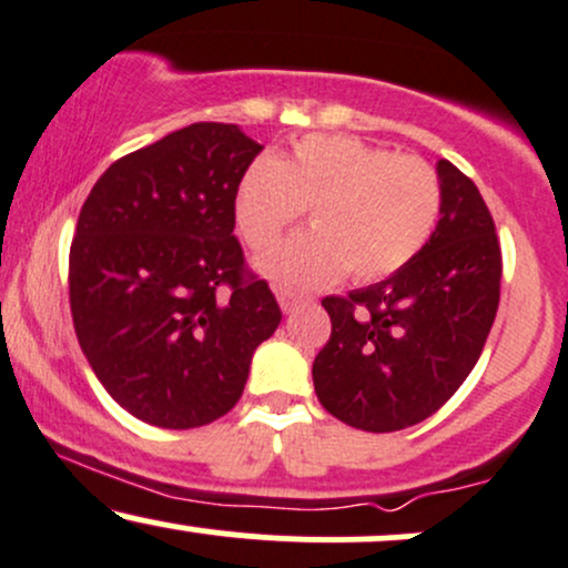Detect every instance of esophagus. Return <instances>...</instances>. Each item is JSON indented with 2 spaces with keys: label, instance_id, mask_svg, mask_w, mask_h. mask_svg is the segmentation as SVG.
Instances as JSON below:
<instances>
[{
  "label": "esophagus",
  "instance_id": "esophagus-1",
  "mask_svg": "<svg viewBox=\"0 0 568 568\" xmlns=\"http://www.w3.org/2000/svg\"><path fill=\"white\" fill-rule=\"evenodd\" d=\"M277 302H280V310H283L285 315H291L293 310H298V304H302V298L293 296L291 291H277Z\"/></svg>",
  "mask_w": 568,
  "mask_h": 568
}]
</instances>
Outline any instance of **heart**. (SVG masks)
<instances>
[{"mask_svg":"<svg viewBox=\"0 0 568 568\" xmlns=\"http://www.w3.org/2000/svg\"><path fill=\"white\" fill-rule=\"evenodd\" d=\"M310 213V232L258 256L256 270L285 291L349 277L382 280L425 247L440 216V181L425 160L355 135H304L291 152L262 158L234 189V224L266 247Z\"/></svg>","mask_w":568,"mask_h":568,"instance_id":"1","label":"heart"}]
</instances>
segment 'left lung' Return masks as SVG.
<instances>
[{
    "label": "left lung",
    "mask_w": 568,
    "mask_h": 568,
    "mask_svg": "<svg viewBox=\"0 0 568 568\" xmlns=\"http://www.w3.org/2000/svg\"><path fill=\"white\" fill-rule=\"evenodd\" d=\"M440 219L406 266L382 283L323 298L331 338L312 363L317 400L344 425H419L470 376L499 306L501 253L478 186L435 165Z\"/></svg>",
    "instance_id": "1"
}]
</instances>
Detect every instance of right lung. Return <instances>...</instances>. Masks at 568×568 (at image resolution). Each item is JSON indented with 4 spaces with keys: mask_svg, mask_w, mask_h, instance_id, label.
I'll list each match as a JSON object with an SVG mask.
<instances>
[{
    "mask_svg": "<svg viewBox=\"0 0 568 568\" xmlns=\"http://www.w3.org/2000/svg\"><path fill=\"white\" fill-rule=\"evenodd\" d=\"M262 149L237 125L194 122L116 160L84 200L74 331L98 382L146 425L192 429L232 410L283 321L232 234L234 189Z\"/></svg>",
    "mask_w": 568,
    "mask_h": 568,
    "instance_id": "1",
    "label": "right lung"
}]
</instances>
